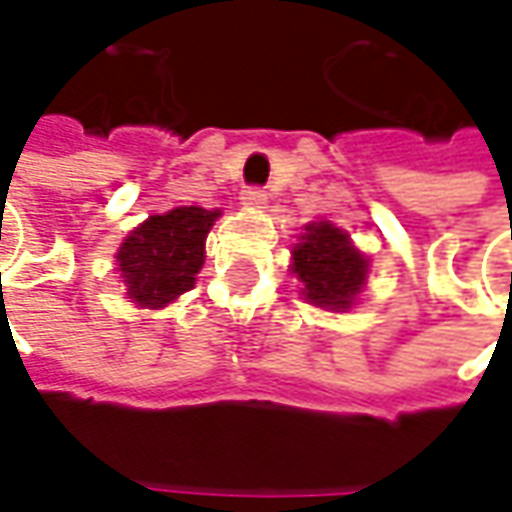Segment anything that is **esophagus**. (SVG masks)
Segmentation results:
<instances>
[{
  "label": "esophagus",
  "mask_w": 512,
  "mask_h": 512,
  "mask_svg": "<svg viewBox=\"0 0 512 512\" xmlns=\"http://www.w3.org/2000/svg\"><path fill=\"white\" fill-rule=\"evenodd\" d=\"M267 202V190L265 187H256V185H250L242 190V205L247 207H262Z\"/></svg>",
  "instance_id": "obj_1"
}]
</instances>
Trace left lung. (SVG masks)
Listing matches in <instances>:
<instances>
[{
	"mask_svg": "<svg viewBox=\"0 0 512 512\" xmlns=\"http://www.w3.org/2000/svg\"><path fill=\"white\" fill-rule=\"evenodd\" d=\"M305 230L293 247V273L305 282V299L327 310L350 307L364 285L367 259L339 227L313 222Z\"/></svg>",
	"mask_w": 512,
	"mask_h": 512,
	"instance_id": "obj_1",
	"label": "left lung"
}]
</instances>
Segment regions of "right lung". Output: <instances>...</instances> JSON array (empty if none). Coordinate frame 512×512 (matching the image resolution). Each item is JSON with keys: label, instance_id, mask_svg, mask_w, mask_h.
<instances>
[{"label": "right lung", "instance_id": "add662e5", "mask_svg": "<svg viewBox=\"0 0 512 512\" xmlns=\"http://www.w3.org/2000/svg\"><path fill=\"white\" fill-rule=\"evenodd\" d=\"M216 219L219 210L176 207L136 227L116 256L128 299L156 310L190 290L205 265V239Z\"/></svg>", "mask_w": 512, "mask_h": 512}]
</instances>
